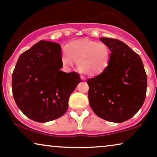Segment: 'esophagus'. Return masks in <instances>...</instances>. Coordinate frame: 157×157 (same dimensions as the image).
<instances>
[{"label": "esophagus", "instance_id": "1", "mask_svg": "<svg viewBox=\"0 0 157 157\" xmlns=\"http://www.w3.org/2000/svg\"><path fill=\"white\" fill-rule=\"evenodd\" d=\"M80 78H81V79H82V80H86V78H85V76H84V75H80Z\"/></svg>", "mask_w": 157, "mask_h": 157}]
</instances>
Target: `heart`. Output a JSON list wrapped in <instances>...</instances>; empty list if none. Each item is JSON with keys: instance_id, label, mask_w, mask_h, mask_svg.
Listing matches in <instances>:
<instances>
[{"instance_id": "heart-1", "label": "heart", "mask_w": 157, "mask_h": 157, "mask_svg": "<svg viewBox=\"0 0 157 157\" xmlns=\"http://www.w3.org/2000/svg\"><path fill=\"white\" fill-rule=\"evenodd\" d=\"M62 62L71 65L77 64L78 71L87 75H97L104 72L109 64L111 51L108 45L88 39L72 41L64 48Z\"/></svg>"}]
</instances>
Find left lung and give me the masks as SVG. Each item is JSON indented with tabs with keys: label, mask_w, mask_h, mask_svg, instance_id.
Masks as SVG:
<instances>
[{
	"label": "left lung",
	"mask_w": 157,
	"mask_h": 157,
	"mask_svg": "<svg viewBox=\"0 0 157 157\" xmlns=\"http://www.w3.org/2000/svg\"><path fill=\"white\" fill-rule=\"evenodd\" d=\"M111 51L108 67L95 78L87 79L90 105L98 117L122 123L142 107L147 89V75L143 61L126 44L101 37Z\"/></svg>",
	"instance_id": "8db88e82"
}]
</instances>
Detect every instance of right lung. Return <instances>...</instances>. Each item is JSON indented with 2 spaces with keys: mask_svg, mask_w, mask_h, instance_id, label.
I'll return each mask as SVG.
<instances>
[{
  "mask_svg": "<svg viewBox=\"0 0 157 157\" xmlns=\"http://www.w3.org/2000/svg\"><path fill=\"white\" fill-rule=\"evenodd\" d=\"M59 44L41 40L20 55L12 73L17 106L29 118L45 123L62 117L70 95L82 82L78 73H64Z\"/></svg>",
  "mask_w": 157,
  "mask_h": 157,
  "instance_id": "right-lung-1",
  "label": "right lung"
}]
</instances>
